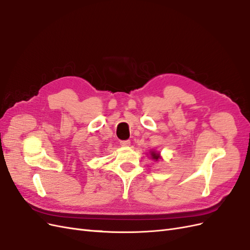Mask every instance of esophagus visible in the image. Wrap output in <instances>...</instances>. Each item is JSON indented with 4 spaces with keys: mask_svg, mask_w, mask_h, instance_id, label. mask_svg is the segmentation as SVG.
I'll list each match as a JSON object with an SVG mask.
<instances>
[{
    "mask_svg": "<svg viewBox=\"0 0 250 250\" xmlns=\"http://www.w3.org/2000/svg\"><path fill=\"white\" fill-rule=\"evenodd\" d=\"M120 144H121V146L128 147V146H130V141H121Z\"/></svg>",
    "mask_w": 250,
    "mask_h": 250,
    "instance_id": "obj_1",
    "label": "esophagus"
}]
</instances>
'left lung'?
Segmentation results:
<instances>
[{"mask_svg":"<svg viewBox=\"0 0 250 250\" xmlns=\"http://www.w3.org/2000/svg\"><path fill=\"white\" fill-rule=\"evenodd\" d=\"M149 154H150L151 160H153L154 162H158L160 160H162L161 153L157 152V151H155V150H150L149 151Z\"/></svg>","mask_w":250,"mask_h":250,"instance_id":"left-lung-1","label":"left lung"}]
</instances>
